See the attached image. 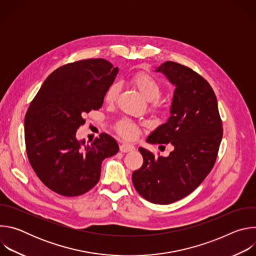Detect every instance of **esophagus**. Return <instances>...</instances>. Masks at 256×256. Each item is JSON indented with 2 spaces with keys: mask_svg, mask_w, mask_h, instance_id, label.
<instances>
[{
  "mask_svg": "<svg viewBox=\"0 0 256 256\" xmlns=\"http://www.w3.org/2000/svg\"><path fill=\"white\" fill-rule=\"evenodd\" d=\"M120 150L122 153H128L134 150V146L132 144H120Z\"/></svg>",
  "mask_w": 256,
  "mask_h": 256,
  "instance_id": "1",
  "label": "esophagus"
}]
</instances>
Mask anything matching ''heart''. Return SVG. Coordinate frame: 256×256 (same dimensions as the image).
I'll list each match as a JSON object with an SVG mask.
<instances>
[{
    "instance_id": "1",
    "label": "heart",
    "mask_w": 256,
    "mask_h": 256,
    "mask_svg": "<svg viewBox=\"0 0 256 256\" xmlns=\"http://www.w3.org/2000/svg\"><path fill=\"white\" fill-rule=\"evenodd\" d=\"M132 85L142 93V95L150 101V106L153 109H160L163 107L164 102L159 98L162 85L152 75L146 72H138L132 78ZM120 92V83H114L106 90L104 100L107 104H114ZM116 132L126 140H132L136 136L138 130L136 124L130 120L122 118L116 126Z\"/></svg>"
}]
</instances>
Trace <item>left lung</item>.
<instances>
[{
	"label": "left lung",
	"mask_w": 256,
	"mask_h": 256,
	"mask_svg": "<svg viewBox=\"0 0 256 256\" xmlns=\"http://www.w3.org/2000/svg\"><path fill=\"white\" fill-rule=\"evenodd\" d=\"M175 86L170 118L148 136L170 144L168 157L138 148L144 163L132 173L136 190L147 200L168 204L192 194L212 169L223 136L222 120L210 85L194 70L174 62L156 68Z\"/></svg>",
	"instance_id": "left-lung-1"
}]
</instances>
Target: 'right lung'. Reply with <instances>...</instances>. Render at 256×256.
Here are the masks:
<instances>
[{"instance_id":"add662e5","label":"right lung","mask_w":256,"mask_h":256,"mask_svg":"<svg viewBox=\"0 0 256 256\" xmlns=\"http://www.w3.org/2000/svg\"><path fill=\"white\" fill-rule=\"evenodd\" d=\"M118 72L104 58L66 64L46 79L24 120L28 160L42 184L64 196H78L99 181L102 161L118 152L116 140L101 134L90 144L76 138L84 116L101 108Z\"/></svg>"}]
</instances>
